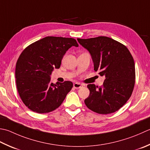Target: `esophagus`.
<instances>
[{"label": "esophagus", "mask_w": 150, "mask_h": 150, "mask_svg": "<svg viewBox=\"0 0 150 150\" xmlns=\"http://www.w3.org/2000/svg\"><path fill=\"white\" fill-rule=\"evenodd\" d=\"M73 87H74L76 89H79V88H80L83 87V84H81L80 83H75L74 84H73Z\"/></svg>", "instance_id": "esophagus-1"}]
</instances>
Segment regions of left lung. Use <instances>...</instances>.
Here are the masks:
<instances>
[{
  "instance_id": "left-lung-1",
  "label": "left lung",
  "mask_w": 150,
  "mask_h": 150,
  "mask_svg": "<svg viewBox=\"0 0 150 150\" xmlns=\"http://www.w3.org/2000/svg\"><path fill=\"white\" fill-rule=\"evenodd\" d=\"M77 40L90 52L95 71L105 77L101 86L88 84L90 95L85 105L100 114L118 110L130 98L135 83V66L131 52L122 43L106 36Z\"/></svg>"
}]
</instances>
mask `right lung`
Masks as SVG:
<instances>
[{
  "label": "right lung",
  "instance_id": "obj_1",
  "mask_svg": "<svg viewBox=\"0 0 150 150\" xmlns=\"http://www.w3.org/2000/svg\"><path fill=\"white\" fill-rule=\"evenodd\" d=\"M78 47L71 38L47 36L32 43L20 54L16 67L17 88L26 107L33 112H52L62 103L73 88L71 81L51 82L54 68H60L66 51Z\"/></svg>",
  "mask_w": 150,
  "mask_h": 150
}]
</instances>
